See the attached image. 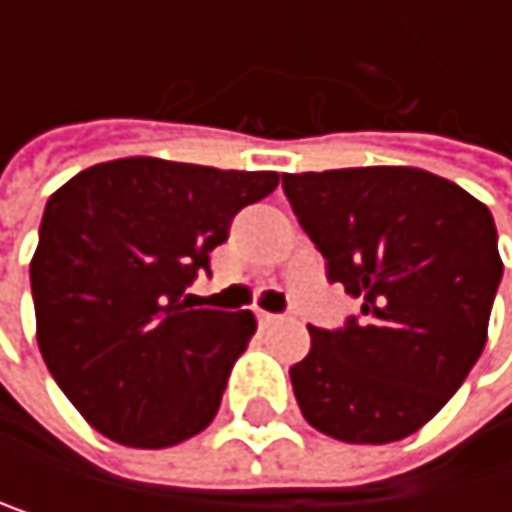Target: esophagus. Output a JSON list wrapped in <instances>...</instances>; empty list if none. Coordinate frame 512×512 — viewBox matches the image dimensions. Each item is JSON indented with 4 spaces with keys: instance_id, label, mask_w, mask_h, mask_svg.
I'll return each instance as SVG.
<instances>
[{
    "instance_id": "1",
    "label": "esophagus",
    "mask_w": 512,
    "mask_h": 512,
    "mask_svg": "<svg viewBox=\"0 0 512 512\" xmlns=\"http://www.w3.org/2000/svg\"><path fill=\"white\" fill-rule=\"evenodd\" d=\"M256 317H259V326H274L280 320L277 314H268V311H256Z\"/></svg>"
}]
</instances>
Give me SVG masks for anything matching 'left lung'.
Instances as JSON below:
<instances>
[{
  "mask_svg": "<svg viewBox=\"0 0 512 512\" xmlns=\"http://www.w3.org/2000/svg\"><path fill=\"white\" fill-rule=\"evenodd\" d=\"M284 192L360 320L311 329L290 369L311 427L381 446L421 430L479 360L504 274L482 201L418 167L284 173Z\"/></svg>",
  "mask_w": 512,
  "mask_h": 512,
  "instance_id": "8db88e82",
  "label": "left lung"
}]
</instances>
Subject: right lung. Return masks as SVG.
I'll return each mask as SVG.
<instances>
[{
  "instance_id": "obj_1",
  "label": "right lung",
  "mask_w": 512,
  "mask_h": 512,
  "mask_svg": "<svg viewBox=\"0 0 512 512\" xmlns=\"http://www.w3.org/2000/svg\"><path fill=\"white\" fill-rule=\"evenodd\" d=\"M274 170L118 158L75 173L45 207L30 262L48 372L103 437L131 449L192 440L219 412L253 311L192 308L186 287Z\"/></svg>"
}]
</instances>
